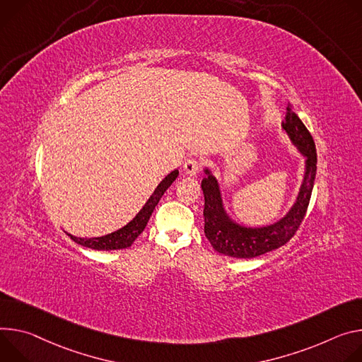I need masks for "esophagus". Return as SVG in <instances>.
Returning a JSON list of instances; mask_svg holds the SVG:
<instances>
[{
	"label": "esophagus",
	"instance_id": "34e87169",
	"mask_svg": "<svg viewBox=\"0 0 362 362\" xmlns=\"http://www.w3.org/2000/svg\"><path fill=\"white\" fill-rule=\"evenodd\" d=\"M199 167H202V163H199V159L189 158V159L185 160V164H184V173L187 175H195L198 173Z\"/></svg>",
	"mask_w": 362,
	"mask_h": 362
}]
</instances>
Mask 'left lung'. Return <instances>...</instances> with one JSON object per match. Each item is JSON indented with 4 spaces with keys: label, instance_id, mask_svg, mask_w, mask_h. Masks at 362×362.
Masks as SVG:
<instances>
[{
    "label": "left lung",
    "instance_id": "left-lung-1",
    "mask_svg": "<svg viewBox=\"0 0 362 362\" xmlns=\"http://www.w3.org/2000/svg\"><path fill=\"white\" fill-rule=\"evenodd\" d=\"M282 122L292 144L305 156V174L296 202L288 214L264 227H245L234 223L224 210L217 178L209 168L202 181L204 194V233L213 249L221 255L252 259L286 245L295 235L306 214L316 175V148L312 135L291 105Z\"/></svg>",
    "mask_w": 362,
    "mask_h": 362
}]
</instances>
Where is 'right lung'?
<instances>
[{
	"label": "right lung",
	"mask_w": 362,
	"mask_h": 362,
	"mask_svg": "<svg viewBox=\"0 0 362 362\" xmlns=\"http://www.w3.org/2000/svg\"><path fill=\"white\" fill-rule=\"evenodd\" d=\"M177 177H178V170H174L163 181H160L158 184V187L155 188V191L152 192V195L149 197L148 202L145 203V206L135 216V218L132 221H129L127 226H124L122 228H119V230H116L110 234L102 235V237H92V238L74 237L69 233H67V235L73 240L74 243L83 246V247L95 249V250H119V249H127V247L132 246L136 237L146 227L149 217L152 216L156 204L159 203L160 197L164 195V192L170 188V185L175 181Z\"/></svg>",
	"instance_id": "add662e5"
}]
</instances>
